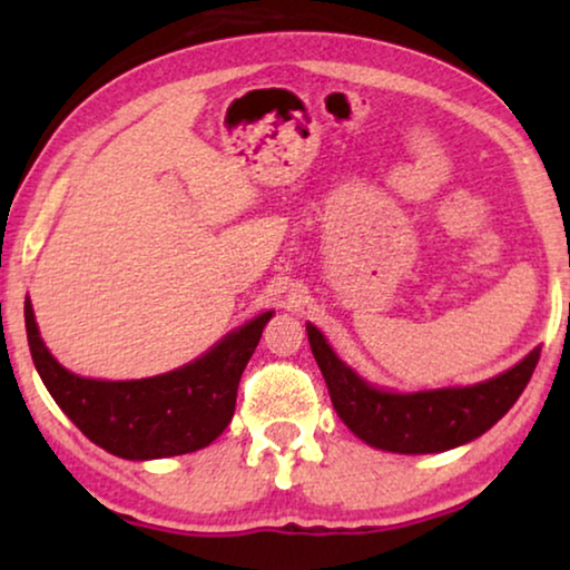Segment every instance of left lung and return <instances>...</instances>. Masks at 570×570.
<instances>
[{
  "instance_id": "obj_1",
  "label": "left lung",
  "mask_w": 570,
  "mask_h": 570,
  "mask_svg": "<svg viewBox=\"0 0 570 570\" xmlns=\"http://www.w3.org/2000/svg\"><path fill=\"white\" fill-rule=\"evenodd\" d=\"M306 332L342 423L368 446L394 454H439L474 441L513 407L540 361L534 347L513 368L480 384L400 394L357 376L314 324H306Z\"/></svg>"
}]
</instances>
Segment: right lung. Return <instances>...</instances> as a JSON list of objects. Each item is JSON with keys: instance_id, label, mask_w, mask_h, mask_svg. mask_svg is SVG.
Masks as SVG:
<instances>
[{"instance_id": "obj_1", "label": "right lung", "mask_w": 570, "mask_h": 570, "mask_svg": "<svg viewBox=\"0 0 570 570\" xmlns=\"http://www.w3.org/2000/svg\"><path fill=\"white\" fill-rule=\"evenodd\" d=\"M269 318L272 311L254 316L176 371L137 381H100L67 371L46 350L26 298L30 355L53 402L92 443L135 462L205 449L228 428L240 373Z\"/></svg>"}]
</instances>
